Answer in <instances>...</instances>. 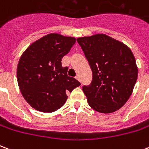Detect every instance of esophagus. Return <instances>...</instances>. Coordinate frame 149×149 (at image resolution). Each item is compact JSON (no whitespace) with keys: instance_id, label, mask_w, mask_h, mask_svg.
Returning <instances> with one entry per match:
<instances>
[{"instance_id":"obj_1","label":"esophagus","mask_w":149,"mask_h":149,"mask_svg":"<svg viewBox=\"0 0 149 149\" xmlns=\"http://www.w3.org/2000/svg\"><path fill=\"white\" fill-rule=\"evenodd\" d=\"M76 79H77V81H81V78H80V77H79V76H76Z\"/></svg>"}]
</instances>
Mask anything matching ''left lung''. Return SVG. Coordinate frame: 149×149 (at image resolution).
I'll return each mask as SVG.
<instances>
[{
  "instance_id": "1",
  "label": "left lung",
  "mask_w": 149,
  "mask_h": 149,
  "mask_svg": "<svg viewBox=\"0 0 149 149\" xmlns=\"http://www.w3.org/2000/svg\"><path fill=\"white\" fill-rule=\"evenodd\" d=\"M77 40L93 72L91 84L82 88L89 106L101 113L120 109L128 101L137 80L138 68L131 49L105 34Z\"/></svg>"
}]
</instances>
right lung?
<instances>
[{"label":"right lung","mask_w":149,"mask_h":149,"mask_svg":"<svg viewBox=\"0 0 149 149\" xmlns=\"http://www.w3.org/2000/svg\"><path fill=\"white\" fill-rule=\"evenodd\" d=\"M76 42V38L50 33L28 47L19 60L17 77L24 100L43 112H55L65 104L67 92L81 85L68 77L61 60Z\"/></svg>","instance_id":"obj_1"}]
</instances>
